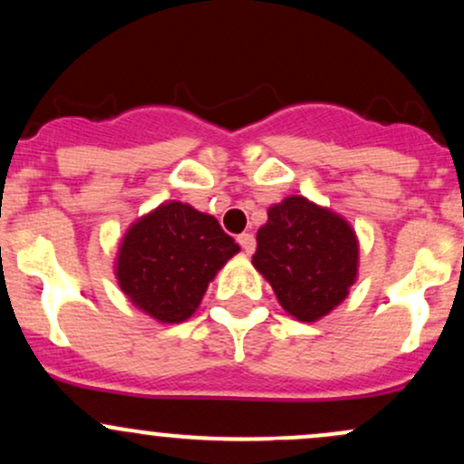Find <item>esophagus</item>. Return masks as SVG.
Instances as JSON below:
<instances>
[{
	"instance_id": "esophagus-1",
	"label": "esophagus",
	"mask_w": 464,
	"mask_h": 464,
	"mask_svg": "<svg viewBox=\"0 0 464 464\" xmlns=\"http://www.w3.org/2000/svg\"><path fill=\"white\" fill-rule=\"evenodd\" d=\"M237 242L239 246L244 248V253L250 255L255 250V236L253 233H242V236H237Z\"/></svg>"
}]
</instances>
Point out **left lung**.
<instances>
[{"instance_id":"left-lung-1","label":"left lung","mask_w":464,"mask_h":464,"mask_svg":"<svg viewBox=\"0 0 464 464\" xmlns=\"http://www.w3.org/2000/svg\"><path fill=\"white\" fill-rule=\"evenodd\" d=\"M253 266L290 316L316 323L347 299L358 279V236L329 207L287 196L259 227Z\"/></svg>"}]
</instances>
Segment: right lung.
Instances as JSON below:
<instances>
[{
	"mask_svg": "<svg viewBox=\"0 0 464 464\" xmlns=\"http://www.w3.org/2000/svg\"><path fill=\"white\" fill-rule=\"evenodd\" d=\"M239 253L214 216L168 200L137 218L120 239L115 276L137 310L169 324L198 310L218 270Z\"/></svg>",
	"mask_w": 464,
	"mask_h": 464,
	"instance_id": "add662e5",
	"label": "right lung"
}]
</instances>
